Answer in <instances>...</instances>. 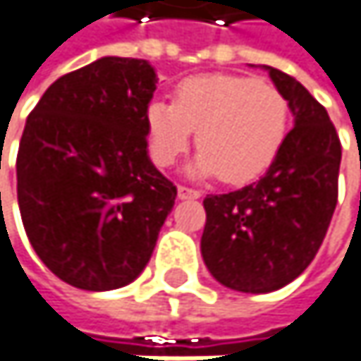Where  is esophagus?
<instances>
[{
    "label": "esophagus",
    "instance_id": "obj_1",
    "mask_svg": "<svg viewBox=\"0 0 361 361\" xmlns=\"http://www.w3.org/2000/svg\"><path fill=\"white\" fill-rule=\"evenodd\" d=\"M200 191L189 189V187H178V200H197Z\"/></svg>",
    "mask_w": 361,
    "mask_h": 361
}]
</instances>
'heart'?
Wrapping results in <instances>:
<instances>
[{"label":"heart","mask_w":361,"mask_h":361,"mask_svg":"<svg viewBox=\"0 0 361 361\" xmlns=\"http://www.w3.org/2000/svg\"><path fill=\"white\" fill-rule=\"evenodd\" d=\"M151 159L168 168L189 147L200 153L189 174L246 185L277 159L288 130L290 104L269 84L244 75H193L174 90V102L153 100L145 113Z\"/></svg>","instance_id":"b5f03b06"}]
</instances>
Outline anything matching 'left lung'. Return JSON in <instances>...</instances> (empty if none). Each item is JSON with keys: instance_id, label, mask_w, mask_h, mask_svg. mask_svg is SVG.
Returning a JSON list of instances; mask_svg holds the SVG:
<instances>
[{"instance_id": "left-lung-1", "label": "left lung", "mask_w": 361, "mask_h": 361, "mask_svg": "<svg viewBox=\"0 0 361 361\" xmlns=\"http://www.w3.org/2000/svg\"><path fill=\"white\" fill-rule=\"evenodd\" d=\"M290 104L294 128L265 176L204 200L202 257L223 286L263 294L296 279L317 255L338 197L341 140L326 109L279 69L263 65Z\"/></svg>"}]
</instances>
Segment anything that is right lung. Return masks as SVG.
Listing matches in <instances>:
<instances>
[{"label":"right lung","instance_id":"1","mask_svg":"<svg viewBox=\"0 0 361 361\" xmlns=\"http://www.w3.org/2000/svg\"><path fill=\"white\" fill-rule=\"evenodd\" d=\"M157 84L142 59L102 56L59 78L31 115L16 157L18 208L42 263L92 292L147 267L176 187L147 151Z\"/></svg>","mask_w":361,"mask_h":361}]
</instances>
